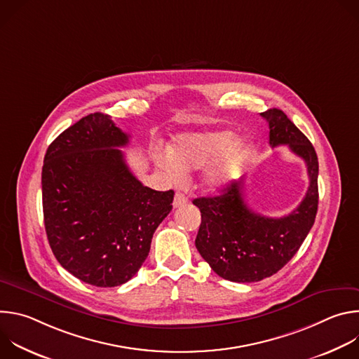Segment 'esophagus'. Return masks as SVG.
<instances>
[{
  "label": "esophagus",
  "mask_w": 359,
  "mask_h": 359,
  "mask_svg": "<svg viewBox=\"0 0 359 359\" xmlns=\"http://www.w3.org/2000/svg\"><path fill=\"white\" fill-rule=\"evenodd\" d=\"M187 197L183 194V193H180V191H177L176 194H175V198H173V208H182V206H184V204L187 203Z\"/></svg>",
  "instance_id": "esophagus-1"
}]
</instances>
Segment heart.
I'll return each mask as SVG.
<instances>
[{"mask_svg": "<svg viewBox=\"0 0 359 359\" xmlns=\"http://www.w3.org/2000/svg\"><path fill=\"white\" fill-rule=\"evenodd\" d=\"M172 155L165 153L158 158V165L175 177H182L183 170H194L213 163L203 177L208 189L219 190L233 183L247 166L252 143L247 137L236 140L231 130L189 132L179 135L172 144Z\"/></svg>", "mask_w": 359, "mask_h": 359, "instance_id": "b5f03b06", "label": "heart"}]
</instances>
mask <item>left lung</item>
Segmentation results:
<instances>
[{"label": "left lung", "instance_id": "1", "mask_svg": "<svg viewBox=\"0 0 359 359\" xmlns=\"http://www.w3.org/2000/svg\"><path fill=\"white\" fill-rule=\"evenodd\" d=\"M270 128L273 147L287 144L299 156L310 186L299 206L284 217H266L244 201L243 182H233L217 196L197 197L201 224L196 248L213 271L234 283H254L280 271L310 233L318 209V158L306 136L277 109L260 114Z\"/></svg>", "mask_w": 359, "mask_h": 359}]
</instances>
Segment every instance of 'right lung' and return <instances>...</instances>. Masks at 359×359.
Segmentation results:
<instances>
[{
	"label": "right lung",
	"instance_id": "obj_1",
	"mask_svg": "<svg viewBox=\"0 0 359 359\" xmlns=\"http://www.w3.org/2000/svg\"><path fill=\"white\" fill-rule=\"evenodd\" d=\"M129 143L108 115L90 114L49 144L42 166L45 231L58 263L95 287L129 281L170 213L173 190L143 186L121 149Z\"/></svg>",
	"mask_w": 359,
	"mask_h": 359
}]
</instances>
